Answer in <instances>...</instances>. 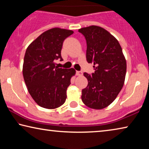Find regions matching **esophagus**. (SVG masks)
I'll use <instances>...</instances> for the list:
<instances>
[{
  "label": "esophagus",
  "mask_w": 149,
  "mask_h": 149,
  "mask_svg": "<svg viewBox=\"0 0 149 149\" xmlns=\"http://www.w3.org/2000/svg\"><path fill=\"white\" fill-rule=\"evenodd\" d=\"M76 75H78V76H81V75H83V74L81 71H76Z\"/></svg>",
  "instance_id": "34e87169"
}]
</instances>
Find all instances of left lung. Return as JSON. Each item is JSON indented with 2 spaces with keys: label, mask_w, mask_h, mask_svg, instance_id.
I'll return each mask as SVG.
<instances>
[{
  "label": "left lung",
  "mask_w": 149,
  "mask_h": 149,
  "mask_svg": "<svg viewBox=\"0 0 149 149\" xmlns=\"http://www.w3.org/2000/svg\"><path fill=\"white\" fill-rule=\"evenodd\" d=\"M79 32L87 42L86 58L95 73H84L88 85L82 90L83 102L93 109L107 107L117 97L125 81L126 60L118 40L101 27H83Z\"/></svg>",
  "instance_id": "8db88e82"
}]
</instances>
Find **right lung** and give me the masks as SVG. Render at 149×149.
Instances as JSON below:
<instances>
[{"label": "right lung", "mask_w": 149, "mask_h": 149, "mask_svg": "<svg viewBox=\"0 0 149 149\" xmlns=\"http://www.w3.org/2000/svg\"><path fill=\"white\" fill-rule=\"evenodd\" d=\"M73 33L72 30L54 27L42 33L27 48L22 70L24 79L33 99L42 108L54 109L66 99L67 88L75 70L59 68L54 62L63 60V42Z\"/></svg>", "instance_id": "right-lung-1"}]
</instances>
